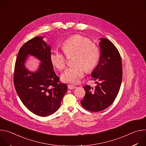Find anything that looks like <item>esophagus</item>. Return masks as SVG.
Returning a JSON list of instances; mask_svg holds the SVG:
<instances>
[{
	"label": "esophagus",
	"instance_id": "34e87169",
	"mask_svg": "<svg viewBox=\"0 0 146 146\" xmlns=\"http://www.w3.org/2000/svg\"><path fill=\"white\" fill-rule=\"evenodd\" d=\"M68 88H69V90H73V89H74V88H76L75 86H73V85H68Z\"/></svg>",
	"mask_w": 146,
	"mask_h": 146
}]
</instances>
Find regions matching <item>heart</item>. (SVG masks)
Segmentation results:
<instances>
[{
	"label": "heart",
	"instance_id": "b5f03b06",
	"mask_svg": "<svg viewBox=\"0 0 146 146\" xmlns=\"http://www.w3.org/2000/svg\"><path fill=\"white\" fill-rule=\"evenodd\" d=\"M63 52L57 50H52L50 59L52 64L59 70L65 69L66 56L76 53L73 64L62 74V82L70 84H78L87 72H91L96 66L99 59V51L97 46L91 40L85 36L76 35L65 40L62 44Z\"/></svg>",
	"mask_w": 146,
	"mask_h": 146
}]
</instances>
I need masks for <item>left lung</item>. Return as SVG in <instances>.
I'll return each mask as SVG.
<instances>
[{
  "instance_id": "8db88e82",
  "label": "left lung",
  "mask_w": 146,
  "mask_h": 146,
  "mask_svg": "<svg viewBox=\"0 0 146 146\" xmlns=\"http://www.w3.org/2000/svg\"><path fill=\"white\" fill-rule=\"evenodd\" d=\"M99 46L100 56L99 63L91 75L98 80L97 86L93 88L86 85V95L81 100L84 109L98 112L110 106L116 98L122 82V66L120 54L109 40L100 38Z\"/></svg>"
}]
</instances>
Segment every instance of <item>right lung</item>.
<instances>
[{
	"label": "right lung",
	"instance_id": "add662e5",
	"mask_svg": "<svg viewBox=\"0 0 146 146\" xmlns=\"http://www.w3.org/2000/svg\"><path fill=\"white\" fill-rule=\"evenodd\" d=\"M38 36L28 41L18 51L14 74L16 92L24 105L36 115L46 117L55 112L67 91L68 86L61 83L54 72L50 59L51 47ZM28 55L41 62L36 72L25 67Z\"/></svg>",
	"mask_w": 146,
	"mask_h": 146
}]
</instances>
